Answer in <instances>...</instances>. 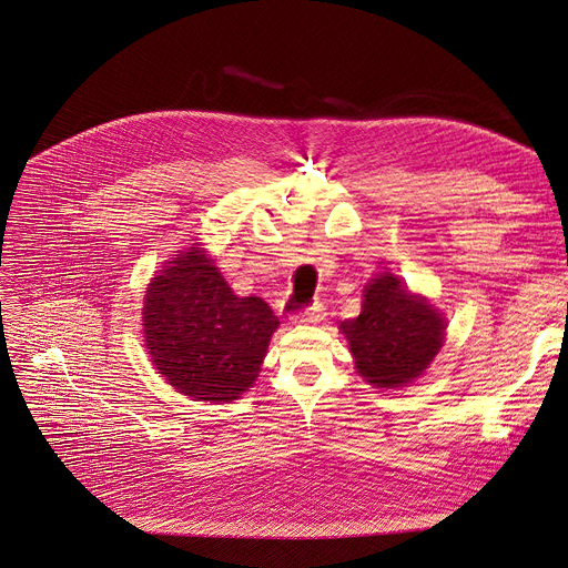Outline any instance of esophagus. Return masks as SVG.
I'll return each instance as SVG.
<instances>
[{
  "label": "esophagus",
  "mask_w": 568,
  "mask_h": 568,
  "mask_svg": "<svg viewBox=\"0 0 568 568\" xmlns=\"http://www.w3.org/2000/svg\"><path fill=\"white\" fill-rule=\"evenodd\" d=\"M324 317H326V307L322 303H315L313 307H305V311H301L294 317V322L296 324H320Z\"/></svg>",
  "instance_id": "1"
}]
</instances>
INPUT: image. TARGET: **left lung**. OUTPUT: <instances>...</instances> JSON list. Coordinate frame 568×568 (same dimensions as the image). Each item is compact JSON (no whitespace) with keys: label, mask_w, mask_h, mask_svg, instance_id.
<instances>
[{"label":"left lung","mask_w":568,"mask_h":568,"mask_svg":"<svg viewBox=\"0 0 568 568\" xmlns=\"http://www.w3.org/2000/svg\"><path fill=\"white\" fill-rule=\"evenodd\" d=\"M363 296L359 315L339 324L357 374L385 389L415 383L444 346L442 313L389 272L372 278Z\"/></svg>","instance_id":"1"}]
</instances>
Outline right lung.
I'll return each mask as SVG.
<instances>
[{
	"label": "right lung",
	"mask_w": 568,
	"mask_h": 568,
	"mask_svg": "<svg viewBox=\"0 0 568 568\" xmlns=\"http://www.w3.org/2000/svg\"><path fill=\"white\" fill-rule=\"evenodd\" d=\"M144 346L159 374L192 400H237L257 378L278 317L237 296L194 242L153 276L142 307Z\"/></svg>",
	"instance_id": "1"
}]
</instances>
